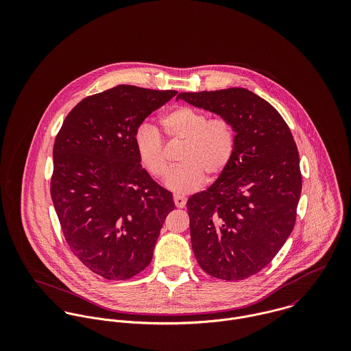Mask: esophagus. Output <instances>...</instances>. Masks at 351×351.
Instances as JSON below:
<instances>
[{
  "mask_svg": "<svg viewBox=\"0 0 351 351\" xmlns=\"http://www.w3.org/2000/svg\"><path fill=\"white\" fill-rule=\"evenodd\" d=\"M173 200H174V204H176L177 208H184L185 204H186V199L184 196H180V195H174Z\"/></svg>",
  "mask_w": 351,
  "mask_h": 351,
  "instance_id": "1",
  "label": "esophagus"
}]
</instances>
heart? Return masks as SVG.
Instances as JSON below:
<instances>
[{"label": "heart", "mask_w": 351, "mask_h": 351, "mask_svg": "<svg viewBox=\"0 0 351 351\" xmlns=\"http://www.w3.org/2000/svg\"><path fill=\"white\" fill-rule=\"evenodd\" d=\"M165 135L171 142L184 143L180 163L173 169L165 185L169 191L186 195L205 182L206 176L217 177L230 165L235 152V130L224 117L209 119L205 112L180 106L160 117ZM135 150L145 170L154 178L167 173L166 147L156 128L142 124L135 134Z\"/></svg>", "instance_id": "heart-1"}]
</instances>
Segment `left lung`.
I'll list each match as a JSON object with an SVG mask.
<instances>
[{
    "label": "left lung",
    "mask_w": 351,
    "mask_h": 351,
    "mask_svg": "<svg viewBox=\"0 0 351 351\" xmlns=\"http://www.w3.org/2000/svg\"><path fill=\"white\" fill-rule=\"evenodd\" d=\"M177 99L227 119L235 152L217 180L186 202L201 269L239 281L266 267L291 235L300 200V158L281 114L245 88L180 93Z\"/></svg>",
    "instance_id": "1"
}]
</instances>
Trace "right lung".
Returning <instances> with one entry per match:
<instances>
[{"label": "right lung", "instance_id": "1", "mask_svg": "<svg viewBox=\"0 0 351 351\" xmlns=\"http://www.w3.org/2000/svg\"><path fill=\"white\" fill-rule=\"evenodd\" d=\"M177 95L119 85L78 102L53 143L51 199L74 255L106 280L149 266L173 195L142 167L135 134Z\"/></svg>", "mask_w": 351, "mask_h": 351}]
</instances>
